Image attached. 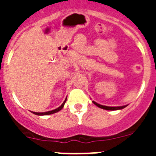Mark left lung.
<instances>
[{
	"mask_svg": "<svg viewBox=\"0 0 156 156\" xmlns=\"http://www.w3.org/2000/svg\"><path fill=\"white\" fill-rule=\"evenodd\" d=\"M95 105H97L98 107L99 108H102V109H105V110H111V111H114V110H119V109H122V108H124L125 107L127 106V105L123 106H115V107H111V106H105V105H100L98 103L95 102V101H92Z\"/></svg>",
	"mask_w": 156,
	"mask_h": 156,
	"instance_id": "left-lung-1",
	"label": "left lung"
}]
</instances>
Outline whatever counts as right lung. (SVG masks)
Here are the masks:
<instances>
[{
	"label": "right lung",
	"mask_w": 156,
	"mask_h": 156,
	"mask_svg": "<svg viewBox=\"0 0 156 156\" xmlns=\"http://www.w3.org/2000/svg\"><path fill=\"white\" fill-rule=\"evenodd\" d=\"M66 99L64 101V102L62 103V104L61 105L59 106L58 108H55V109L54 110H51V111H48V112H32L33 113L35 114V115H51V114H54L55 113V112H59L61 109H62V108L64 107V105L65 103H66Z\"/></svg>",
	"instance_id": "right-lung-1"
}]
</instances>
